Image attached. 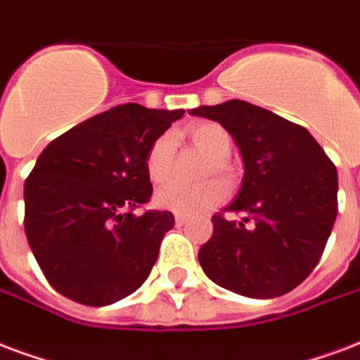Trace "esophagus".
I'll return each instance as SVG.
<instances>
[{
    "label": "esophagus",
    "instance_id": "1",
    "mask_svg": "<svg viewBox=\"0 0 360 360\" xmlns=\"http://www.w3.org/2000/svg\"><path fill=\"white\" fill-rule=\"evenodd\" d=\"M174 224H176L178 228H180V226H186V224H188V218L182 214H176L174 216Z\"/></svg>",
    "mask_w": 360,
    "mask_h": 360
}]
</instances>
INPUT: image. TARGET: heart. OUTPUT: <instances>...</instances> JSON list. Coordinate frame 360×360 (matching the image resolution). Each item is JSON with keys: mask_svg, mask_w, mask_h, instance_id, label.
Segmentation results:
<instances>
[{"mask_svg": "<svg viewBox=\"0 0 360 360\" xmlns=\"http://www.w3.org/2000/svg\"><path fill=\"white\" fill-rule=\"evenodd\" d=\"M186 136L190 139L191 144L210 158L205 163L202 176L209 178L216 174L224 184L231 186L235 182V172L233 167L229 165V158L233 153V139L228 129L214 121H205L190 127L186 131ZM174 153H176V140L170 132H163L158 139L151 140L144 155L146 176L151 184H163L169 180L174 165ZM221 183L214 178L195 186L170 182L155 193V202L159 207L178 214H201L226 199L228 191Z\"/></svg>", "mask_w": 360, "mask_h": 360, "instance_id": "1", "label": "heart"}]
</instances>
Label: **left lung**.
<instances>
[{"label": "left lung", "mask_w": 360, "mask_h": 360, "mask_svg": "<svg viewBox=\"0 0 360 360\" xmlns=\"http://www.w3.org/2000/svg\"><path fill=\"white\" fill-rule=\"evenodd\" d=\"M233 136L245 163L239 195L212 216L199 264L212 283L248 298L290 292L315 269L338 214V172L302 125L243 100L191 110Z\"/></svg>", "instance_id": "8db88e82"}]
</instances>
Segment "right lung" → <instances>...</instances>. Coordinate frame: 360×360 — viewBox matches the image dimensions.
Masks as SVG:
<instances>
[{
	"mask_svg": "<svg viewBox=\"0 0 360 360\" xmlns=\"http://www.w3.org/2000/svg\"><path fill=\"white\" fill-rule=\"evenodd\" d=\"M184 115L129 102L70 129L41 151L24 184V231L49 285L102 307L139 290L158 260L170 210L150 202L144 155Z\"/></svg>",
	"mask_w": 360,
	"mask_h": 360,
	"instance_id": "obj_1",
	"label": "right lung"
}]
</instances>
